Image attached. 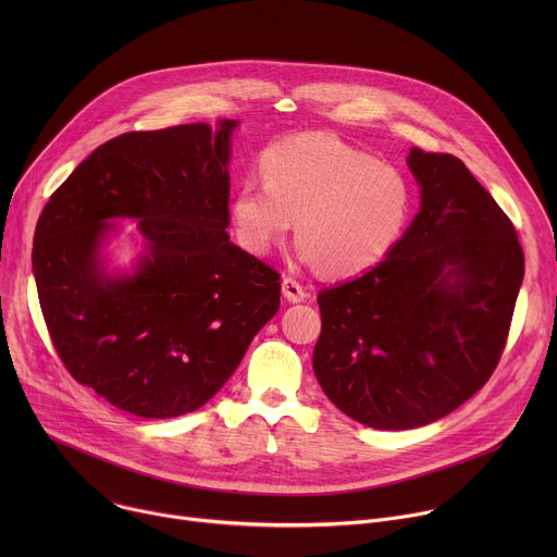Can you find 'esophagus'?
<instances>
[{"label":"esophagus","instance_id":"esophagus-1","mask_svg":"<svg viewBox=\"0 0 557 557\" xmlns=\"http://www.w3.org/2000/svg\"><path fill=\"white\" fill-rule=\"evenodd\" d=\"M282 293H284V297H286L288 301H293V304L304 301V299L308 297L306 288H304L297 280H293V277H284V280H282Z\"/></svg>","mask_w":557,"mask_h":557}]
</instances>
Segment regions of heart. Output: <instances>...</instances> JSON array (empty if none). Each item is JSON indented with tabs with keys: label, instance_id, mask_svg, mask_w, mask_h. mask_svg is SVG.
Returning <instances> with one entry per match:
<instances>
[{
	"label": "heart",
	"instance_id": "heart-1",
	"mask_svg": "<svg viewBox=\"0 0 557 557\" xmlns=\"http://www.w3.org/2000/svg\"><path fill=\"white\" fill-rule=\"evenodd\" d=\"M262 183L247 178L231 202L235 237L267 256L295 220L297 253L326 277L374 269L404 235L412 187L392 165L329 134H297L260 158Z\"/></svg>",
	"mask_w": 557,
	"mask_h": 557
}]
</instances>
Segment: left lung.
<instances>
[{
	"label": "left lung",
	"instance_id": "left-lung-1",
	"mask_svg": "<svg viewBox=\"0 0 557 557\" xmlns=\"http://www.w3.org/2000/svg\"><path fill=\"white\" fill-rule=\"evenodd\" d=\"M421 211L368 273L317 295L312 370L376 430L443 419L494 374L524 275L518 233L460 158L412 147Z\"/></svg>",
	"mask_w": 557,
	"mask_h": 557
}]
</instances>
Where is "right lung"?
Masks as SVG:
<instances>
[{
	"instance_id": "right-lung-1",
	"label": "right lung",
	"mask_w": 557,
	"mask_h": 557,
	"mask_svg": "<svg viewBox=\"0 0 557 557\" xmlns=\"http://www.w3.org/2000/svg\"><path fill=\"white\" fill-rule=\"evenodd\" d=\"M233 127L121 134L37 220L33 271L52 346L78 383L134 417L205 406L280 308V273L228 243ZM108 216L141 220L150 256L132 278L98 269Z\"/></svg>"
}]
</instances>
